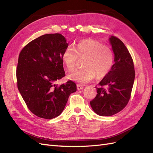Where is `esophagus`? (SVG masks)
Instances as JSON below:
<instances>
[{
    "instance_id": "esophagus-1",
    "label": "esophagus",
    "mask_w": 153,
    "mask_h": 153,
    "mask_svg": "<svg viewBox=\"0 0 153 153\" xmlns=\"http://www.w3.org/2000/svg\"><path fill=\"white\" fill-rule=\"evenodd\" d=\"M83 88L84 87H83V85H81L80 84H77V90H81V89H83Z\"/></svg>"
}]
</instances>
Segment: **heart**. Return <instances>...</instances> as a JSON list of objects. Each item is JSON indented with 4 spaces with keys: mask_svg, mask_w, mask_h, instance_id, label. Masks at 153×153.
I'll use <instances>...</instances> for the list:
<instances>
[{
    "mask_svg": "<svg viewBox=\"0 0 153 153\" xmlns=\"http://www.w3.org/2000/svg\"><path fill=\"white\" fill-rule=\"evenodd\" d=\"M78 57L85 59L84 68L77 69L68 78L81 84H86L97 76L103 77L111 72L114 65V53L111 48L94 39H85L78 42L73 48L68 46L62 54L66 70L71 72L75 68Z\"/></svg>",
    "mask_w": 153,
    "mask_h": 153,
    "instance_id": "1",
    "label": "heart"
}]
</instances>
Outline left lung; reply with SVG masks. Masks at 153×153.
<instances>
[{
  "instance_id": "1",
  "label": "left lung",
  "mask_w": 153,
  "mask_h": 153,
  "mask_svg": "<svg viewBox=\"0 0 153 153\" xmlns=\"http://www.w3.org/2000/svg\"><path fill=\"white\" fill-rule=\"evenodd\" d=\"M109 41L114 54V63L99 83L100 87L97 88L95 98L90 102L93 111L102 116L116 114L126 107L135 77L134 62L127 47L115 36H111Z\"/></svg>"
}]
</instances>
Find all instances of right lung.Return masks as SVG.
Here are the masks:
<instances>
[{"mask_svg": "<svg viewBox=\"0 0 153 153\" xmlns=\"http://www.w3.org/2000/svg\"><path fill=\"white\" fill-rule=\"evenodd\" d=\"M68 45L60 33L45 34L30 42L19 53L18 89L29 110L41 118L59 116L69 96L77 90L71 80L54 84L65 76L62 54Z\"/></svg>", "mask_w": 153, "mask_h": 153, "instance_id": "obj_1", "label": "right lung"}]
</instances>
